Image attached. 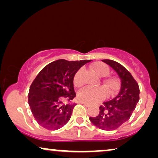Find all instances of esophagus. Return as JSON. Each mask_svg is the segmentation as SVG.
<instances>
[{
    "instance_id": "obj_1",
    "label": "esophagus",
    "mask_w": 158,
    "mask_h": 158,
    "mask_svg": "<svg viewBox=\"0 0 158 158\" xmlns=\"http://www.w3.org/2000/svg\"><path fill=\"white\" fill-rule=\"evenodd\" d=\"M81 103H82V104H83V105L85 106H86V107L90 106L89 103H86V102H84V101H81Z\"/></svg>"
}]
</instances>
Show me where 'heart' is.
I'll return each mask as SVG.
<instances>
[{"label":"heart","mask_w":158,"mask_h":158,"mask_svg":"<svg viewBox=\"0 0 158 158\" xmlns=\"http://www.w3.org/2000/svg\"><path fill=\"white\" fill-rule=\"evenodd\" d=\"M94 72L99 77H105L109 73V68L105 64L98 62L94 67ZM81 70H78L74 76V84L78 86L81 85ZM104 86L107 94L111 95L117 91L120 87L119 81L115 77H109L104 81ZM105 95L103 88L86 87L81 89L78 93V97L81 101L88 103L96 102L103 98Z\"/></svg>","instance_id":"1"}]
</instances>
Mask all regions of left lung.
I'll return each mask as SVG.
<instances>
[{
  "label": "left lung",
  "instance_id": "1",
  "mask_svg": "<svg viewBox=\"0 0 158 158\" xmlns=\"http://www.w3.org/2000/svg\"><path fill=\"white\" fill-rule=\"evenodd\" d=\"M117 73L121 81L118 94L109 101L103 102L100 111L96 117H90L92 124L106 131L117 129L130 118L139 100L138 83L131 73L118 62L111 60H102Z\"/></svg>",
  "mask_w": 158,
  "mask_h": 158
}]
</instances>
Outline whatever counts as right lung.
Masks as SVG:
<instances>
[{
  "label": "right lung",
  "mask_w": 158,
  "mask_h": 158,
  "mask_svg": "<svg viewBox=\"0 0 158 158\" xmlns=\"http://www.w3.org/2000/svg\"><path fill=\"white\" fill-rule=\"evenodd\" d=\"M91 61H68L58 60L44 67L29 88V105L34 118L41 127L57 130L69 122L75 103L65 104L62 96L72 101L74 76L81 67Z\"/></svg>",
  "instance_id": "1"
}]
</instances>
